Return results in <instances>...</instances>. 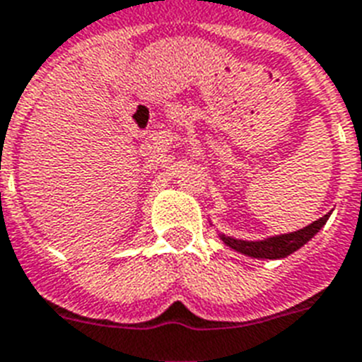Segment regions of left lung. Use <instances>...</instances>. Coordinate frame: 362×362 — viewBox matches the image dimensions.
<instances>
[{
	"instance_id": "left-lung-1",
	"label": "left lung",
	"mask_w": 362,
	"mask_h": 362,
	"mask_svg": "<svg viewBox=\"0 0 362 362\" xmlns=\"http://www.w3.org/2000/svg\"><path fill=\"white\" fill-rule=\"evenodd\" d=\"M331 215V213H329ZM329 215L317 218L312 224L305 226L303 230L291 231V233H282V235H273L267 237V239H262V241H243V239H235V237L224 235V233H218V237L222 239V243L226 247L233 248L237 252L245 254L248 258H258V259H280L290 256L296 250H299L303 245L310 241L312 237L316 235L317 231L322 230L327 222Z\"/></svg>"
}]
</instances>
